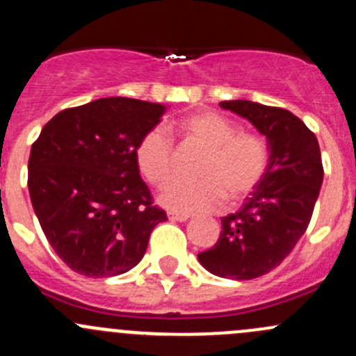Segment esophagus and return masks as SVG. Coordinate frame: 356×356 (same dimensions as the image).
<instances>
[{"label": "esophagus", "instance_id": "obj_1", "mask_svg": "<svg viewBox=\"0 0 356 356\" xmlns=\"http://www.w3.org/2000/svg\"><path fill=\"white\" fill-rule=\"evenodd\" d=\"M167 217H168V220H172V222H186V220H189V215L177 213V211H168Z\"/></svg>", "mask_w": 356, "mask_h": 356}]
</instances>
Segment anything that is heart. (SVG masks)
I'll list each match as a JSON object with an SVG mask.
<instances>
[{
	"label": "heart",
	"mask_w": 356,
	"mask_h": 356,
	"mask_svg": "<svg viewBox=\"0 0 356 356\" xmlns=\"http://www.w3.org/2000/svg\"><path fill=\"white\" fill-rule=\"evenodd\" d=\"M182 146L203 149L195 167L196 181L172 182L160 195L165 208L179 213H198L222 201L245 200L264 179L268 148L264 138L238 131L236 124L215 111L191 113L170 125ZM136 165L155 188H163L174 175V148L161 129H152L136 146Z\"/></svg>",
	"instance_id": "heart-1"
}]
</instances>
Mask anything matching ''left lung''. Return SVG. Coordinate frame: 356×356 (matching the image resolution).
<instances>
[{
  "label": "left lung",
  "instance_id": "1",
  "mask_svg": "<svg viewBox=\"0 0 356 356\" xmlns=\"http://www.w3.org/2000/svg\"><path fill=\"white\" fill-rule=\"evenodd\" d=\"M267 138L268 167L234 213L222 217L215 246L201 251L210 274L250 281L267 274L293 251L310 224L324 168L314 132L291 111L248 99L222 102Z\"/></svg>",
  "mask_w": 356,
  "mask_h": 356
}]
</instances>
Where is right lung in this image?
Listing matches in <instances>:
<instances>
[{"instance_id":"add662e5","label":"right lung","mask_w":356,"mask_h":356,"mask_svg":"<svg viewBox=\"0 0 356 356\" xmlns=\"http://www.w3.org/2000/svg\"><path fill=\"white\" fill-rule=\"evenodd\" d=\"M167 106L99 98L56 113L29 156V195L42 232L74 272L124 274L141 261L167 215L153 207L136 146Z\"/></svg>"}]
</instances>
